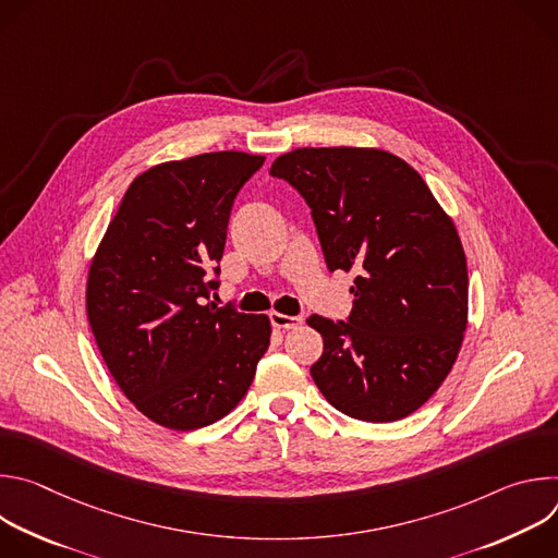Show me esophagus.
Returning a JSON list of instances; mask_svg holds the SVG:
<instances>
[{
	"label": "esophagus",
	"mask_w": 558,
	"mask_h": 558,
	"mask_svg": "<svg viewBox=\"0 0 558 558\" xmlns=\"http://www.w3.org/2000/svg\"><path fill=\"white\" fill-rule=\"evenodd\" d=\"M269 320L276 329H298L302 325L300 315H284V313H278V311H274L269 315Z\"/></svg>",
	"instance_id": "esophagus-1"
}]
</instances>
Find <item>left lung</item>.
Returning a JSON list of instances; mask_svg holds the SVG:
<instances>
[{"mask_svg": "<svg viewBox=\"0 0 558 558\" xmlns=\"http://www.w3.org/2000/svg\"><path fill=\"white\" fill-rule=\"evenodd\" d=\"M271 177L311 207L331 271H355L349 323L311 315L325 351L311 377L340 413L397 422L430 400L468 325L465 254L424 179L377 147H298Z\"/></svg>", "mask_w": 558, "mask_h": 558, "instance_id": "8db88e82", "label": "left lung"}]
</instances>
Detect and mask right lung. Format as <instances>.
I'll use <instances>...</instances> for the list:
<instances>
[{"label":"right lung","instance_id":"right-lung-1","mask_svg":"<svg viewBox=\"0 0 558 558\" xmlns=\"http://www.w3.org/2000/svg\"><path fill=\"white\" fill-rule=\"evenodd\" d=\"M263 163L231 149L149 168L93 258L86 308L101 357L128 400L166 428L231 413L269 349L267 315L209 302L233 198Z\"/></svg>","mask_w":558,"mask_h":558}]
</instances>
